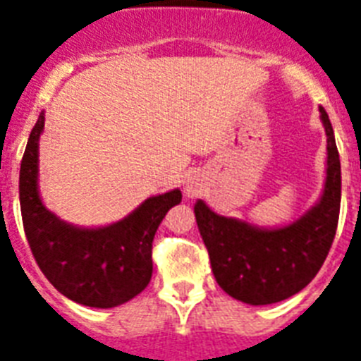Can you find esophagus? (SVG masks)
<instances>
[{"label": "esophagus", "mask_w": 361, "mask_h": 361, "mask_svg": "<svg viewBox=\"0 0 361 361\" xmlns=\"http://www.w3.org/2000/svg\"><path fill=\"white\" fill-rule=\"evenodd\" d=\"M184 193H186L188 197H195V195L199 193L197 183H193V180H188L186 186H184Z\"/></svg>", "instance_id": "esophagus-1"}]
</instances>
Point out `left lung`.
<instances>
[{"mask_svg":"<svg viewBox=\"0 0 361 361\" xmlns=\"http://www.w3.org/2000/svg\"><path fill=\"white\" fill-rule=\"evenodd\" d=\"M326 130L329 168L321 201L299 221L264 231L214 214L202 201L195 219L208 249L214 276L223 291L247 305H273L314 281L336 236L341 204V164L334 129L319 109Z\"/></svg>","mask_w":361,"mask_h":361,"instance_id":"1","label":"left lung"}]
</instances>
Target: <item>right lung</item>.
<instances>
[{
  "mask_svg": "<svg viewBox=\"0 0 361 361\" xmlns=\"http://www.w3.org/2000/svg\"><path fill=\"white\" fill-rule=\"evenodd\" d=\"M44 114L32 127L20 168V207L31 252L46 279L64 297L92 308H114L145 290L153 275V238L180 190L149 197L123 221L77 228L42 204L37 188L38 138Z\"/></svg>",
  "mask_w": 361,
  "mask_h": 361,
  "instance_id": "add662e5",
  "label": "right lung"
}]
</instances>
